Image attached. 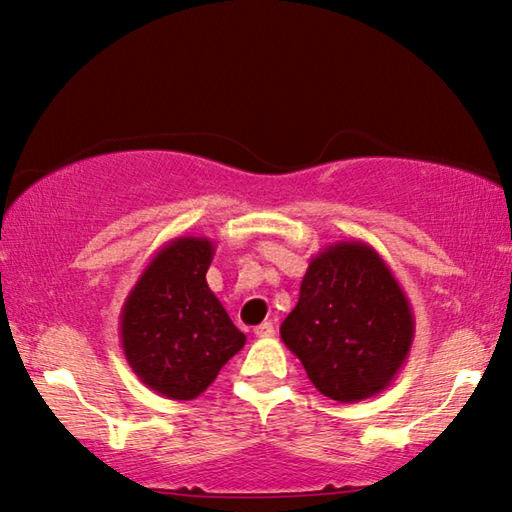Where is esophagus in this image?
I'll use <instances>...</instances> for the list:
<instances>
[{
  "instance_id": "34e87169",
  "label": "esophagus",
  "mask_w": 512,
  "mask_h": 512,
  "mask_svg": "<svg viewBox=\"0 0 512 512\" xmlns=\"http://www.w3.org/2000/svg\"><path fill=\"white\" fill-rule=\"evenodd\" d=\"M272 333H274V324L272 322H263V324H258L256 329H254L256 338H270Z\"/></svg>"
}]
</instances>
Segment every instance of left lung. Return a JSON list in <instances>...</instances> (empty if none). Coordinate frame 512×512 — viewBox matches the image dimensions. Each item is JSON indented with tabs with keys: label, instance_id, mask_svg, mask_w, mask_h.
Listing matches in <instances>:
<instances>
[{
	"label": "left lung",
	"instance_id": "left-lung-1",
	"mask_svg": "<svg viewBox=\"0 0 512 512\" xmlns=\"http://www.w3.org/2000/svg\"><path fill=\"white\" fill-rule=\"evenodd\" d=\"M281 338L324 397L356 404L379 395L404 367L415 317L379 251L338 240L313 256Z\"/></svg>",
	"mask_w": 512,
	"mask_h": 512
}]
</instances>
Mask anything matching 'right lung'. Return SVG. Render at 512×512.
<instances>
[{
	"instance_id": "add662e5",
	"label": "right lung",
	"mask_w": 512,
	"mask_h": 512,
	"mask_svg": "<svg viewBox=\"0 0 512 512\" xmlns=\"http://www.w3.org/2000/svg\"><path fill=\"white\" fill-rule=\"evenodd\" d=\"M213 256V240L174 238L147 263L124 299V358L161 397L197 399L247 342L206 283Z\"/></svg>"
}]
</instances>
